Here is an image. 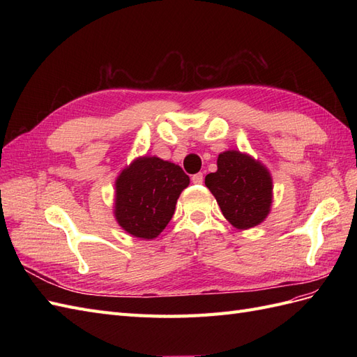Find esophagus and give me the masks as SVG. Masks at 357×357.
<instances>
[{
	"label": "esophagus",
	"mask_w": 357,
	"mask_h": 357,
	"mask_svg": "<svg viewBox=\"0 0 357 357\" xmlns=\"http://www.w3.org/2000/svg\"><path fill=\"white\" fill-rule=\"evenodd\" d=\"M202 181H204V176H202V172H198V174L192 176V183H195V185H201Z\"/></svg>",
	"instance_id": "esophagus-1"
}]
</instances>
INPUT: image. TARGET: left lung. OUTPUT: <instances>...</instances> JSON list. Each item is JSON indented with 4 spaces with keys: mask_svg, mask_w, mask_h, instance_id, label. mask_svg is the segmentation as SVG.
Instances as JSON below:
<instances>
[{
    "mask_svg": "<svg viewBox=\"0 0 357 357\" xmlns=\"http://www.w3.org/2000/svg\"><path fill=\"white\" fill-rule=\"evenodd\" d=\"M219 207L234 228L245 231L261 225L271 211L273 177L261 160L240 150H225L218 171L205 177Z\"/></svg>",
    "mask_w": 357,
    "mask_h": 357,
    "instance_id": "1",
    "label": "left lung"
}]
</instances>
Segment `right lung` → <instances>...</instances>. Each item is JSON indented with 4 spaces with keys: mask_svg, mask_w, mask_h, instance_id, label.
Listing matches in <instances>:
<instances>
[{
    "mask_svg": "<svg viewBox=\"0 0 357 357\" xmlns=\"http://www.w3.org/2000/svg\"><path fill=\"white\" fill-rule=\"evenodd\" d=\"M190 183L178 165L158 156H138L114 181L113 214L135 238L153 240L165 229L180 193Z\"/></svg>",
    "mask_w": 357,
    "mask_h": 357,
    "instance_id": "right-lung-1",
    "label": "right lung"
}]
</instances>
